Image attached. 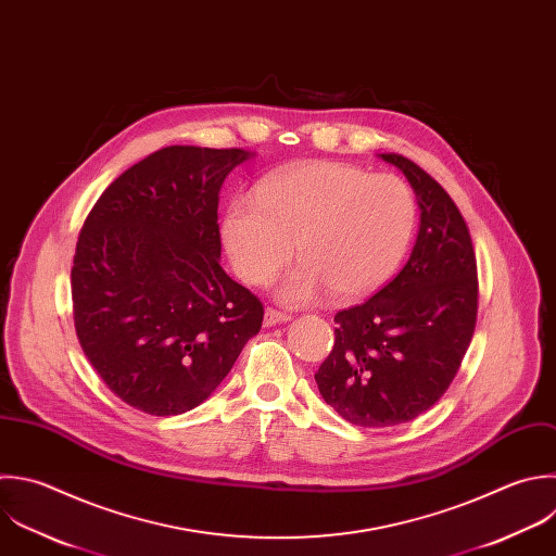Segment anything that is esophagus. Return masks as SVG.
Returning <instances> with one entry per match:
<instances>
[{"label":"esophagus","mask_w":556,"mask_h":556,"mask_svg":"<svg viewBox=\"0 0 556 556\" xmlns=\"http://www.w3.org/2000/svg\"><path fill=\"white\" fill-rule=\"evenodd\" d=\"M291 315L282 313V311H276V308H265V324L267 326H276V324H285L289 321Z\"/></svg>","instance_id":"obj_1"}]
</instances>
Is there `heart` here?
Wrapping results in <instances>:
<instances>
[{
  "label": "heart",
  "mask_w": 556,
  "mask_h": 556,
  "mask_svg": "<svg viewBox=\"0 0 556 556\" xmlns=\"http://www.w3.org/2000/svg\"><path fill=\"white\" fill-rule=\"evenodd\" d=\"M417 226L410 187L391 174L337 161L280 169L256 198L230 200L222 239L250 285L269 282L293 256L300 263L276 287L285 304H308L324 291L356 300L380 289L402 263Z\"/></svg>",
  "instance_id": "obj_1"
}]
</instances>
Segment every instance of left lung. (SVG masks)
<instances>
[{
    "mask_svg": "<svg viewBox=\"0 0 556 556\" xmlns=\"http://www.w3.org/2000/svg\"><path fill=\"white\" fill-rule=\"evenodd\" d=\"M380 159L417 195V241L389 285L334 315V348L315 374L326 404L363 428L397 426L428 410L454 380L478 313L476 254L460 211L413 161Z\"/></svg>",
    "mask_w": 556,
    "mask_h": 556,
    "instance_id": "left-lung-1",
    "label": "left lung"
}]
</instances>
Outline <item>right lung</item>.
Returning <instances> with one entry per match:
<instances>
[{
  "instance_id": "obj_1",
  "label": "right lung",
  "mask_w": 556,
  "mask_h": 556,
  "mask_svg": "<svg viewBox=\"0 0 556 556\" xmlns=\"http://www.w3.org/2000/svg\"><path fill=\"white\" fill-rule=\"evenodd\" d=\"M245 150L169 146L126 169L91 208L72 267L80 345L126 404H202L258 334L263 304L219 265V191Z\"/></svg>"
}]
</instances>
